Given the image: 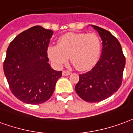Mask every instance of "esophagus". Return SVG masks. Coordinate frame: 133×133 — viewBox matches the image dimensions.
I'll return each mask as SVG.
<instances>
[{
	"mask_svg": "<svg viewBox=\"0 0 133 133\" xmlns=\"http://www.w3.org/2000/svg\"><path fill=\"white\" fill-rule=\"evenodd\" d=\"M70 72L69 71H68L64 70L62 71V75L63 76H68V75H69L70 74Z\"/></svg>",
	"mask_w": 133,
	"mask_h": 133,
	"instance_id": "1",
	"label": "esophagus"
}]
</instances>
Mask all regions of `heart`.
Segmentation results:
<instances>
[{
    "instance_id": "1",
    "label": "heart",
    "mask_w": 133,
    "mask_h": 133,
    "mask_svg": "<svg viewBox=\"0 0 133 133\" xmlns=\"http://www.w3.org/2000/svg\"><path fill=\"white\" fill-rule=\"evenodd\" d=\"M101 48V39L96 34L69 32L60 37L57 45L49 46L47 52L52 62L59 66L70 57L71 62L78 70L86 71L96 64Z\"/></svg>"
}]
</instances>
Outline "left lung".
Returning a JSON list of instances; mask_svg holds the SVG:
<instances>
[{"mask_svg": "<svg viewBox=\"0 0 133 133\" xmlns=\"http://www.w3.org/2000/svg\"><path fill=\"white\" fill-rule=\"evenodd\" d=\"M94 28L102 39L101 56L91 70L79 74V81L75 87L79 97L91 103L103 101L118 91L125 65V57L116 37L103 28Z\"/></svg>", "mask_w": 133, "mask_h": 133, "instance_id": "obj_1", "label": "left lung"}]
</instances>
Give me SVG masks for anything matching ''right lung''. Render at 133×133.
<instances>
[{
    "label": "right lung",
    "instance_id": "right-lung-1",
    "mask_svg": "<svg viewBox=\"0 0 133 133\" xmlns=\"http://www.w3.org/2000/svg\"><path fill=\"white\" fill-rule=\"evenodd\" d=\"M53 31L34 26L15 37L8 47L3 70L15 97L28 104H40L52 96L62 71L48 63L47 49Z\"/></svg>",
    "mask_w": 133,
    "mask_h": 133
}]
</instances>
